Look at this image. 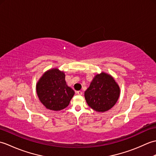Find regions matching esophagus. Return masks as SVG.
I'll return each instance as SVG.
<instances>
[{
  "label": "esophagus",
  "mask_w": 156,
  "mask_h": 156,
  "mask_svg": "<svg viewBox=\"0 0 156 156\" xmlns=\"http://www.w3.org/2000/svg\"><path fill=\"white\" fill-rule=\"evenodd\" d=\"M76 93H77L78 95H82V92L80 91V90H78V91L76 92Z\"/></svg>",
  "instance_id": "34e87169"
}]
</instances>
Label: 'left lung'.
Returning <instances> with one entry per match:
<instances>
[{
    "label": "left lung",
    "instance_id": "8db88e82",
    "mask_svg": "<svg viewBox=\"0 0 156 156\" xmlns=\"http://www.w3.org/2000/svg\"><path fill=\"white\" fill-rule=\"evenodd\" d=\"M120 96V88L114 78L102 72L94 76L84 97L89 107L93 110L103 112L111 109Z\"/></svg>",
    "mask_w": 156,
    "mask_h": 156
}]
</instances>
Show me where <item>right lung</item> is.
Segmentation results:
<instances>
[{
  "mask_svg": "<svg viewBox=\"0 0 156 156\" xmlns=\"http://www.w3.org/2000/svg\"><path fill=\"white\" fill-rule=\"evenodd\" d=\"M39 101L49 110L60 111L69 104L74 91L65 80V73L58 68L46 71L36 84Z\"/></svg>",
  "mask_w": 156,
  "mask_h": 156,
  "instance_id": "obj_1",
  "label": "right lung"
}]
</instances>
